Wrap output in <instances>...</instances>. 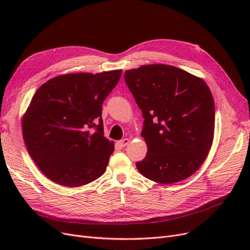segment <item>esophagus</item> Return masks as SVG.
I'll list each match as a JSON object with an SVG mask.
<instances>
[{
    "label": "esophagus",
    "mask_w": 250,
    "mask_h": 250,
    "mask_svg": "<svg viewBox=\"0 0 250 250\" xmlns=\"http://www.w3.org/2000/svg\"><path fill=\"white\" fill-rule=\"evenodd\" d=\"M130 141H129V139H124V140H122V141H120L118 142V145H120L121 147H125V146H127L128 145V143H129Z\"/></svg>",
    "instance_id": "obj_1"
}]
</instances>
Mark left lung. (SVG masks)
Masks as SVG:
<instances>
[{"label":"left lung","mask_w":250,"mask_h":250,"mask_svg":"<svg viewBox=\"0 0 250 250\" xmlns=\"http://www.w3.org/2000/svg\"><path fill=\"white\" fill-rule=\"evenodd\" d=\"M127 87L145 118L147 155L140 173L162 185L192 175L207 159L215 130V103L202 78L155 63L125 72Z\"/></svg>","instance_id":"1"}]
</instances>
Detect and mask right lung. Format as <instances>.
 Here are the masks:
<instances>
[{
    "instance_id": "1",
    "label": "right lung",
    "mask_w": 250,
    "mask_h": 250,
    "mask_svg": "<svg viewBox=\"0 0 250 250\" xmlns=\"http://www.w3.org/2000/svg\"><path fill=\"white\" fill-rule=\"evenodd\" d=\"M122 72L60 75L35 92L22 118V135L36 166L51 181L77 188L105 172L114 143L104 137L102 103Z\"/></svg>"
}]
</instances>
